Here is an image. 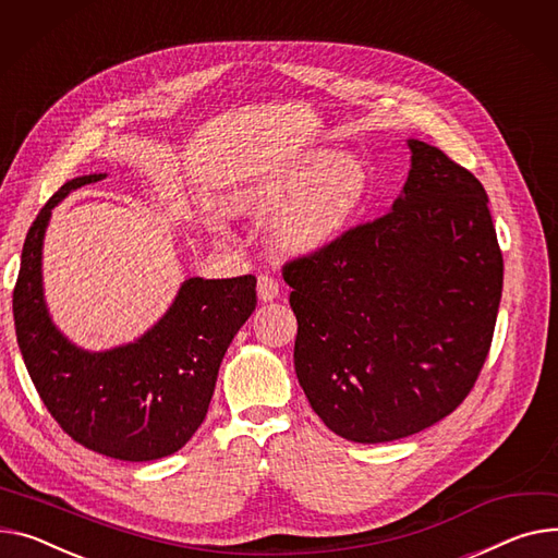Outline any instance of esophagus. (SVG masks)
Segmentation results:
<instances>
[{"mask_svg":"<svg viewBox=\"0 0 558 558\" xmlns=\"http://www.w3.org/2000/svg\"><path fill=\"white\" fill-rule=\"evenodd\" d=\"M278 291H280V284L271 274H259L257 276V299L259 301L269 303V301L278 299Z\"/></svg>","mask_w":558,"mask_h":558,"instance_id":"obj_1","label":"esophagus"}]
</instances>
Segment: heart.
<instances>
[{"label":"heart","instance_id":"heart-1","mask_svg":"<svg viewBox=\"0 0 558 558\" xmlns=\"http://www.w3.org/2000/svg\"><path fill=\"white\" fill-rule=\"evenodd\" d=\"M369 193V170L354 155L310 150L238 185L231 210L276 219L271 242L291 255H307L339 240Z\"/></svg>","mask_w":558,"mask_h":558}]
</instances>
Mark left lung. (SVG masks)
Returning a JSON list of instances; mask_svg holds the SVG:
<instances>
[{
    "instance_id": "left-lung-1",
    "label": "left lung",
    "mask_w": 558,
    "mask_h": 558,
    "mask_svg": "<svg viewBox=\"0 0 558 558\" xmlns=\"http://www.w3.org/2000/svg\"><path fill=\"white\" fill-rule=\"evenodd\" d=\"M392 210L282 267L299 320L295 375L329 430L379 444L466 399L492 348L502 253L482 183L408 138Z\"/></svg>"
}]
</instances>
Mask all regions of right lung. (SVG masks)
Masks as SVG:
<instances>
[{
    "mask_svg": "<svg viewBox=\"0 0 558 558\" xmlns=\"http://www.w3.org/2000/svg\"><path fill=\"white\" fill-rule=\"evenodd\" d=\"M102 177L66 181L35 217L13 291L15 333L37 395L71 439L107 458L150 462L177 453L202 426L219 363L257 305L255 276L189 278L134 343L105 352L73 345L45 303L43 244L51 210Z\"/></svg>",
    "mask_w": 558,
    "mask_h": 558,
    "instance_id": "right-lung-1",
    "label": "right lung"
}]
</instances>
